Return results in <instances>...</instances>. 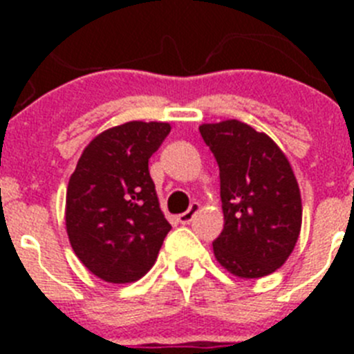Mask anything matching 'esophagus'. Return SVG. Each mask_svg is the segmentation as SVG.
I'll use <instances>...</instances> for the list:
<instances>
[{"label": "esophagus", "mask_w": 354, "mask_h": 354, "mask_svg": "<svg viewBox=\"0 0 354 354\" xmlns=\"http://www.w3.org/2000/svg\"><path fill=\"white\" fill-rule=\"evenodd\" d=\"M198 211H200V204H196V202H195V204L189 205V209H187L186 212L179 214V221H180V223H184V225L189 223V221H192L193 218H195L196 212H198Z\"/></svg>", "instance_id": "obj_1"}]
</instances>
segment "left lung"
Here are the masks:
<instances>
[{
	"instance_id": "obj_1",
	"label": "left lung",
	"mask_w": 354,
	"mask_h": 354,
	"mask_svg": "<svg viewBox=\"0 0 354 354\" xmlns=\"http://www.w3.org/2000/svg\"><path fill=\"white\" fill-rule=\"evenodd\" d=\"M220 167L223 230L216 261L239 278H261L286 264L301 230V195L289 159L266 133L239 120L202 124Z\"/></svg>"
}]
</instances>
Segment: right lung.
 I'll return each instance as SVG.
<instances>
[{
	"label": "right lung",
	"instance_id": "right-lung-1",
	"mask_svg": "<svg viewBox=\"0 0 354 354\" xmlns=\"http://www.w3.org/2000/svg\"><path fill=\"white\" fill-rule=\"evenodd\" d=\"M167 122H126L83 150L71 175L65 225L84 268L109 283L136 282L154 266L171 225L159 209L149 159Z\"/></svg>",
	"mask_w": 354,
	"mask_h": 354
}]
</instances>
